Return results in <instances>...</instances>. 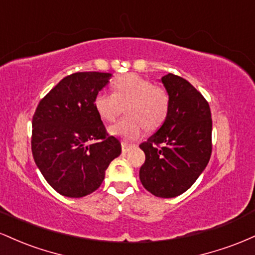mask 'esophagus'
<instances>
[{
	"label": "esophagus",
	"mask_w": 255,
	"mask_h": 255,
	"mask_svg": "<svg viewBox=\"0 0 255 255\" xmlns=\"http://www.w3.org/2000/svg\"><path fill=\"white\" fill-rule=\"evenodd\" d=\"M121 146H122V152H125V153H126V152L129 151L134 145L133 144H128V142H126V141H122Z\"/></svg>",
	"instance_id": "obj_1"
}]
</instances>
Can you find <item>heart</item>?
Masks as SVG:
<instances>
[{
	"label": "heart",
	"instance_id": "obj_1",
	"mask_svg": "<svg viewBox=\"0 0 255 255\" xmlns=\"http://www.w3.org/2000/svg\"><path fill=\"white\" fill-rule=\"evenodd\" d=\"M126 105L128 116L111 126L109 131L125 140H134L145 127L154 130L164 124L170 110V96L148 79L130 73L116 79L114 93L99 92L95 98L96 111L107 122L115 121Z\"/></svg>",
	"mask_w": 255,
	"mask_h": 255
}]
</instances>
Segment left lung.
<instances>
[{"label": "left lung", "mask_w": 255, "mask_h": 255, "mask_svg": "<svg viewBox=\"0 0 255 255\" xmlns=\"http://www.w3.org/2000/svg\"><path fill=\"white\" fill-rule=\"evenodd\" d=\"M170 110L162 127L140 144L145 163L140 181L159 198L182 194L197 181L212 152V119L206 99L191 83L178 75L162 78Z\"/></svg>", "instance_id": "obj_1"}]
</instances>
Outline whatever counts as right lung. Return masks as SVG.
Returning a JSON list of instances; mask_svg holds the SVG:
<instances>
[{"mask_svg": "<svg viewBox=\"0 0 255 255\" xmlns=\"http://www.w3.org/2000/svg\"><path fill=\"white\" fill-rule=\"evenodd\" d=\"M111 74L67 75L40 99L32 119L31 147L44 178L61 195L81 198L99 188L121 142L108 134L95 98Z\"/></svg>", "mask_w": 255, "mask_h": 255, "instance_id": "obj_1", "label": "right lung"}]
</instances>
